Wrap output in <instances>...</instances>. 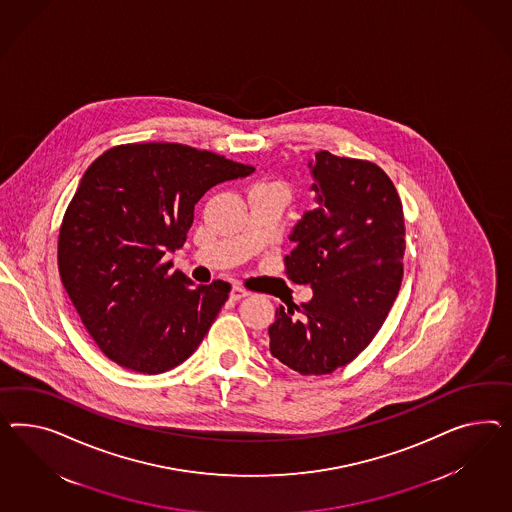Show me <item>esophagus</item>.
<instances>
[{
  "mask_svg": "<svg viewBox=\"0 0 512 512\" xmlns=\"http://www.w3.org/2000/svg\"><path fill=\"white\" fill-rule=\"evenodd\" d=\"M249 292L246 289H242V287H238V285H233V289H231V300H242V298H246Z\"/></svg>",
  "mask_w": 512,
  "mask_h": 512,
  "instance_id": "1",
  "label": "esophagus"
}]
</instances>
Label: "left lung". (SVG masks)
Masks as SVG:
<instances>
[{"mask_svg": "<svg viewBox=\"0 0 512 512\" xmlns=\"http://www.w3.org/2000/svg\"><path fill=\"white\" fill-rule=\"evenodd\" d=\"M317 207L294 223L287 276L311 285L302 305H279L270 354L304 374H330L354 360L384 324L402 281L404 214L373 162L320 151L309 162Z\"/></svg>", "mask_w": 512, "mask_h": 512, "instance_id": "1", "label": "left lung"}]
</instances>
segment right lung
I'll return each mask as SVG.
<instances>
[{"label":"right lung","instance_id":"add662e5","mask_svg":"<svg viewBox=\"0 0 512 512\" xmlns=\"http://www.w3.org/2000/svg\"><path fill=\"white\" fill-rule=\"evenodd\" d=\"M255 167L179 143H132L83 173L59 231L65 291L98 348L136 373H166L188 360L229 298L227 281L195 285L169 272L197 201Z\"/></svg>","mask_w":512,"mask_h":512}]
</instances>
